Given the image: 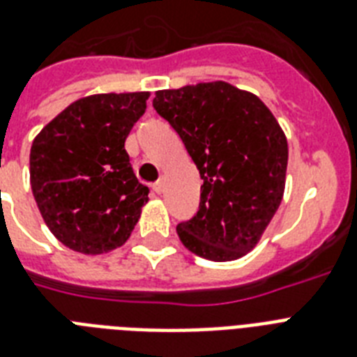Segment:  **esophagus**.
I'll list each match as a JSON object with an SVG mask.
<instances>
[{
	"instance_id": "esophagus-1",
	"label": "esophagus",
	"mask_w": 357,
	"mask_h": 357,
	"mask_svg": "<svg viewBox=\"0 0 357 357\" xmlns=\"http://www.w3.org/2000/svg\"><path fill=\"white\" fill-rule=\"evenodd\" d=\"M153 190H155L157 195H161L162 190H165V181H162V179L155 181V183H153Z\"/></svg>"
}]
</instances>
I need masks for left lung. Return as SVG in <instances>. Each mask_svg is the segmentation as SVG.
<instances>
[{"label": "left lung", "mask_w": 357, "mask_h": 357, "mask_svg": "<svg viewBox=\"0 0 357 357\" xmlns=\"http://www.w3.org/2000/svg\"><path fill=\"white\" fill-rule=\"evenodd\" d=\"M153 107L195 161L200 209L176 228L192 254L234 261L255 248L285 190L287 137L271 109L226 81L157 91Z\"/></svg>", "instance_id": "left-lung-1"}]
</instances>
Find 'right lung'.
<instances>
[{"label":"right lung","instance_id":"add662e5","mask_svg":"<svg viewBox=\"0 0 357 357\" xmlns=\"http://www.w3.org/2000/svg\"><path fill=\"white\" fill-rule=\"evenodd\" d=\"M148 98L150 92L79 98L33 140L31 190L46 226L66 248L107 254L139 222L150 190L139 183L123 144Z\"/></svg>","mask_w":357,"mask_h":357}]
</instances>
